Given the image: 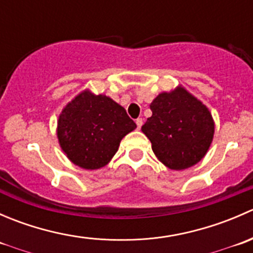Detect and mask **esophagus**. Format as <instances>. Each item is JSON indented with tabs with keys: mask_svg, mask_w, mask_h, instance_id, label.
<instances>
[{
	"mask_svg": "<svg viewBox=\"0 0 253 253\" xmlns=\"http://www.w3.org/2000/svg\"><path fill=\"white\" fill-rule=\"evenodd\" d=\"M136 125H137V128H141L142 125H143V120L142 119H137L136 120Z\"/></svg>",
	"mask_w": 253,
	"mask_h": 253,
	"instance_id": "34e87169",
	"label": "esophagus"
}]
</instances>
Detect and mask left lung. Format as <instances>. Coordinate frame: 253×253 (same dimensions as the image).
I'll return each instance as SVG.
<instances>
[{
  "label": "left lung",
  "instance_id": "left-lung-1",
  "mask_svg": "<svg viewBox=\"0 0 253 253\" xmlns=\"http://www.w3.org/2000/svg\"><path fill=\"white\" fill-rule=\"evenodd\" d=\"M152 116L142 131L158 159L171 170L197 164L209 149L214 134L211 115L202 101L177 86L159 94L150 104Z\"/></svg>",
  "mask_w": 253,
  "mask_h": 253
}]
</instances>
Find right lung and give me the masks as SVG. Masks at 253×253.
<instances>
[{
  "label": "right lung",
  "instance_id": "obj_1",
  "mask_svg": "<svg viewBox=\"0 0 253 253\" xmlns=\"http://www.w3.org/2000/svg\"><path fill=\"white\" fill-rule=\"evenodd\" d=\"M136 127L126 110L109 96L84 90L61 112L57 137L73 164L95 170L110 162L121 139Z\"/></svg>",
  "mask_w": 253,
  "mask_h": 253
}]
</instances>
